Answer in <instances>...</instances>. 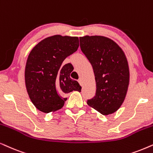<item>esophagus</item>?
Returning a JSON list of instances; mask_svg holds the SVG:
<instances>
[{"instance_id":"1","label":"esophagus","mask_w":153,"mask_h":153,"mask_svg":"<svg viewBox=\"0 0 153 153\" xmlns=\"http://www.w3.org/2000/svg\"><path fill=\"white\" fill-rule=\"evenodd\" d=\"M78 82H79V83H80V85H82V80H81V79H80H80H79V80H78Z\"/></svg>"}]
</instances>
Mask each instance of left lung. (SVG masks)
<instances>
[{"instance_id": "1", "label": "left lung", "mask_w": 153, "mask_h": 153, "mask_svg": "<svg viewBox=\"0 0 153 153\" xmlns=\"http://www.w3.org/2000/svg\"><path fill=\"white\" fill-rule=\"evenodd\" d=\"M82 52L93 68L96 95L89 106L107 115L120 108L129 84V69L125 52L113 40L101 36L80 37Z\"/></svg>"}]
</instances>
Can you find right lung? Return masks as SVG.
I'll use <instances>...</instances> for the list:
<instances>
[{"mask_svg": "<svg viewBox=\"0 0 153 153\" xmlns=\"http://www.w3.org/2000/svg\"><path fill=\"white\" fill-rule=\"evenodd\" d=\"M79 47L78 37L55 35L36 45L28 54L25 67V84L35 107L48 113L64 106L67 94L81 91L80 85L70 78L71 64L62 63Z\"/></svg>", "mask_w": 153, "mask_h": 153, "instance_id": "obj_1", "label": "right lung"}]
</instances>
